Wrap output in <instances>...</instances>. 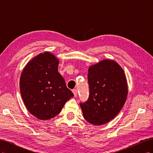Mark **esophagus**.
<instances>
[{"label":"esophagus","mask_w":153,"mask_h":153,"mask_svg":"<svg viewBox=\"0 0 153 153\" xmlns=\"http://www.w3.org/2000/svg\"><path fill=\"white\" fill-rule=\"evenodd\" d=\"M73 94H74V96L76 97L77 96V90L76 89H74L73 90Z\"/></svg>","instance_id":"esophagus-1"}]
</instances>
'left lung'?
Here are the masks:
<instances>
[{
  "label": "left lung",
  "mask_w": 153,
  "mask_h": 153,
  "mask_svg": "<svg viewBox=\"0 0 153 153\" xmlns=\"http://www.w3.org/2000/svg\"><path fill=\"white\" fill-rule=\"evenodd\" d=\"M88 72L89 96L80 105L86 121L99 126L110 121L123 107L127 81L122 68L112 60H103L91 66Z\"/></svg>",
  "instance_id": "8db88e82"
}]
</instances>
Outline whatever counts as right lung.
I'll list each match as a JSON object with an SVG mask.
<instances>
[{"instance_id": "obj_1", "label": "right lung", "mask_w": 153, "mask_h": 153, "mask_svg": "<svg viewBox=\"0 0 153 153\" xmlns=\"http://www.w3.org/2000/svg\"><path fill=\"white\" fill-rule=\"evenodd\" d=\"M59 61L48 52L27 63L20 79L23 101L29 112L41 120L57 115L73 94L58 72Z\"/></svg>"}]
</instances>
